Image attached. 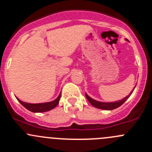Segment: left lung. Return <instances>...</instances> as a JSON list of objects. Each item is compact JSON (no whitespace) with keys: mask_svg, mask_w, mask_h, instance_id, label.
<instances>
[{"mask_svg":"<svg viewBox=\"0 0 152 152\" xmlns=\"http://www.w3.org/2000/svg\"><path fill=\"white\" fill-rule=\"evenodd\" d=\"M133 91L128 95V96L125 97V99H122V100L118 101V102H110V103H104V102H97V101L91 99L90 97L88 96L86 94V99H87V100L90 102L91 104H92L93 107H95L99 108V109H102V110H111L115 109V108L118 107H120L122 104H123L125 102V101H126L127 99L129 98L130 95L132 94Z\"/></svg>","mask_w":152,"mask_h":152,"instance_id":"8db88e82","label":"left lung"}]
</instances>
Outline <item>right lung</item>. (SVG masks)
<instances>
[{
  "label": "right lung",
  "instance_id": "right-lung-1",
  "mask_svg": "<svg viewBox=\"0 0 152 152\" xmlns=\"http://www.w3.org/2000/svg\"><path fill=\"white\" fill-rule=\"evenodd\" d=\"M60 96H61V93L59 95V96L57 97V99H55L54 101H53V102L42 104H29L19 100L18 98H17V99H18V102H19L26 109L34 113H42L49 111L50 110L53 109L54 107H56L57 106V104H59V102H60Z\"/></svg>",
  "mask_w": 152,
  "mask_h": 152
}]
</instances>
